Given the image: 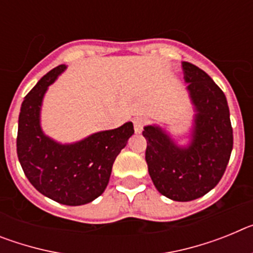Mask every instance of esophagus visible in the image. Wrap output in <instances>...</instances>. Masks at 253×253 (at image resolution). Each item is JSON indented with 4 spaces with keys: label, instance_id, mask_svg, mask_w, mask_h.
I'll return each mask as SVG.
<instances>
[{
    "label": "esophagus",
    "instance_id": "34e87169",
    "mask_svg": "<svg viewBox=\"0 0 253 253\" xmlns=\"http://www.w3.org/2000/svg\"><path fill=\"white\" fill-rule=\"evenodd\" d=\"M133 124H134V130H135V133H140V131L143 130V126H144V124H146V119L144 118H135V119L133 120Z\"/></svg>",
    "mask_w": 253,
    "mask_h": 253
}]
</instances>
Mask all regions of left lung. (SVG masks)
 Returning a JSON list of instances; mask_svg holds the SVG:
<instances>
[{
    "mask_svg": "<svg viewBox=\"0 0 253 253\" xmlns=\"http://www.w3.org/2000/svg\"><path fill=\"white\" fill-rule=\"evenodd\" d=\"M194 109L186 146H180L160 125H146V161L156 189L175 202H191L216 186L233 148L229 107L223 91L199 67L182 62Z\"/></svg>",
    "mask_w": 253,
    "mask_h": 253,
    "instance_id": "obj_1",
    "label": "left lung"
}]
</instances>
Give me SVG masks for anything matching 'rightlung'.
<instances>
[{
	"label": "right lung",
	"instance_id": "right-lung-1",
	"mask_svg": "<svg viewBox=\"0 0 253 253\" xmlns=\"http://www.w3.org/2000/svg\"><path fill=\"white\" fill-rule=\"evenodd\" d=\"M66 68L60 64L51 69L25 96L20 109L16 147L24 173L40 194L59 204L77 207L93 202L104 193L114 161L134 134V128L128 122L73 143H60L46 135L40 124L43 99Z\"/></svg>",
	"mask_w": 253,
	"mask_h": 253
}]
</instances>
